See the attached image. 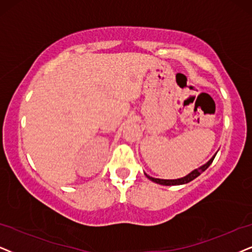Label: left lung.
Here are the masks:
<instances>
[{
    "mask_svg": "<svg viewBox=\"0 0 252 252\" xmlns=\"http://www.w3.org/2000/svg\"><path fill=\"white\" fill-rule=\"evenodd\" d=\"M216 154H218V152H216ZM216 154L213 156V157L209 159V160L207 161L206 164L201 165V166L197 167V168H194V170L192 172H189L187 176H185L183 178H178V179H158V178L150 177L149 174L145 173V172H144V174H145V177L148 178V179L154 181V183H156V184L163 185V186H177V185H185V184L189 183V181H192V180L195 179V178L199 177L200 174L202 173V172H205L207 168L209 167V165L213 163V160H214Z\"/></svg>",
    "mask_w": 252,
    "mask_h": 252,
    "instance_id": "8db88e82",
    "label": "left lung"
}]
</instances>
